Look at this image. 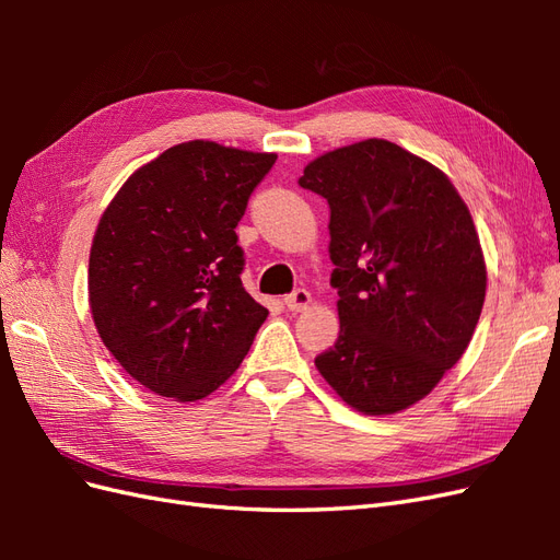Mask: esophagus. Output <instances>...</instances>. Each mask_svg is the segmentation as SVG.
<instances>
[{
    "label": "esophagus",
    "mask_w": 560,
    "mask_h": 560,
    "mask_svg": "<svg viewBox=\"0 0 560 560\" xmlns=\"http://www.w3.org/2000/svg\"><path fill=\"white\" fill-rule=\"evenodd\" d=\"M308 303H311V292L308 290H294L292 294L284 296V306H287V311H292V313L306 311Z\"/></svg>",
    "instance_id": "34e87169"
}]
</instances>
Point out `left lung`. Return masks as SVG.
<instances>
[{
	"label": "left lung",
	"instance_id": "left-lung-1",
	"mask_svg": "<svg viewBox=\"0 0 560 560\" xmlns=\"http://www.w3.org/2000/svg\"><path fill=\"white\" fill-rule=\"evenodd\" d=\"M299 186L329 202L341 319L315 366L352 409H409L463 358L483 308L471 214L439 167L387 140L329 151Z\"/></svg>",
	"mask_w": 560,
	"mask_h": 560
}]
</instances>
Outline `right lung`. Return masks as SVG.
Masks as SVG:
<instances>
[{
    "label": "right lung",
    "instance_id": "obj_1",
    "mask_svg": "<svg viewBox=\"0 0 560 560\" xmlns=\"http://www.w3.org/2000/svg\"><path fill=\"white\" fill-rule=\"evenodd\" d=\"M276 154L194 140L132 173L100 219L89 296L107 350L151 393L208 397L268 311L243 287L235 226Z\"/></svg>",
    "mask_w": 560,
    "mask_h": 560
}]
</instances>
